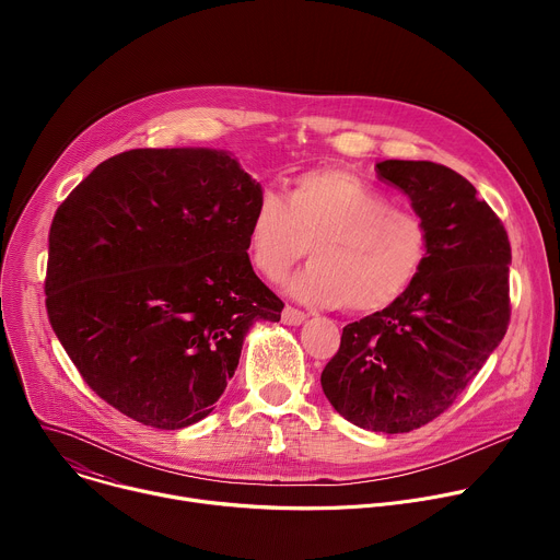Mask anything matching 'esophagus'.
<instances>
[{"label": "esophagus", "mask_w": 560, "mask_h": 560, "mask_svg": "<svg viewBox=\"0 0 560 560\" xmlns=\"http://www.w3.org/2000/svg\"><path fill=\"white\" fill-rule=\"evenodd\" d=\"M281 322L285 326H299V324L305 322V312H301V310H296L292 305H285L283 312H281Z\"/></svg>", "instance_id": "1"}]
</instances>
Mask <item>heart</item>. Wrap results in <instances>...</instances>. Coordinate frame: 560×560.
<instances>
[{
	"mask_svg": "<svg viewBox=\"0 0 560 560\" xmlns=\"http://www.w3.org/2000/svg\"><path fill=\"white\" fill-rule=\"evenodd\" d=\"M314 261L290 281L312 305L378 312L401 299L430 255L428 221L339 168L299 175L285 199L264 192L246 232L253 270L281 281L307 255Z\"/></svg>",
	"mask_w": 560,
	"mask_h": 560,
	"instance_id": "heart-1",
	"label": "heart"
}]
</instances>
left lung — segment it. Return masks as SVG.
Here are the masks:
<instances>
[{
	"label": "left lung",
	"mask_w": 560,
	"mask_h": 560,
	"mask_svg": "<svg viewBox=\"0 0 560 560\" xmlns=\"http://www.w3.org/2000/svg\"><path fill=\"white\" fill-rule=\"evenodd\" d=\"M376 175L428 221V264L396 303L343 328L322 385L350 423L398 434L441 417L505 337L512 250L503 221L452 168L387 159Z\"/></svg>",
	"instance_id": "8db88e82"
}]
</instances>
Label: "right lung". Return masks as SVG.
<instances>
[{
    "label": "right lung",
    "mask_w": 560,
    "mask_h": 560,
    "mask_svg": "<svg viewBox=\"0 0 560 560\" xmlns=\"http://www.w3.org/2000/svg\"><path fill=\"white\" fill-rule=\"evenodd\" d=\"M261 186L206 148H135L57 208L46 310L108 406L156 430L214 410L255 322L283 301L255 275L246 232Z\"/></svg>",
    "instance_id": "right-lung-1"
}]
</instances>
